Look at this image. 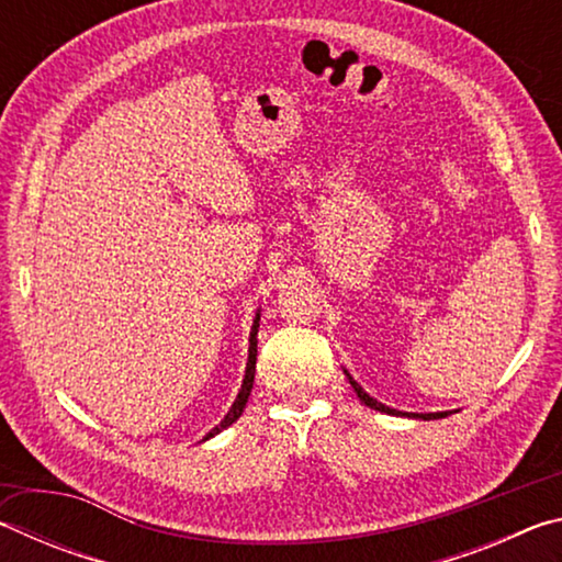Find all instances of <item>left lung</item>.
I'll return each mask as SVG.
<instances>
[{
	"mask_svg": "<svg viewBox=\"0 0 562 562\" xmlns=\"http://www.w3.org/2000/svg\"><path fill=\"white\" fill-rule=\"evenodd\" d=\"M349 376V374H347ZM349 384H351V389H355V392H357V396L361 398V402H364L367 406H372V408H376V412H384V414H392V416H398V412H396V408H389V406H384L382 402H376V398H372V396H369L367 392H364V389H361L357 382H355V379H351L349 376ZM406 416H412V414H406ZM416 418H424V422H429V418H443V416H449V412H436V414H414Z\"/></svg>",
	"mask_w": 562,
	"mask_h": 562,
	"instance_id": "obj_1",
	"label": "left lung"
}]
</instances>
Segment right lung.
Returning a JSON list of instances; mask_svg holds the SVG:
<instances>
[{
    "mask_svg": "<svg viewBox=\"0 0 562 562\" xmlns=\"http://www.w3.org/2000/svg\"><path fill=\"white\" fill-rule=\"evenodd\" d=\"M258 327H260V315L255 317V322H252V331H250V357H247V369H245V379H243L240 394H237L235 404L231 406V412H227V416L223 418L221 424L215 426V429H213L211 434L205 436V439H211V436H215L217 431H223L225 426H231L233 422H237V418H240V414H243V408H245V404H247V396H250L252 382H255V361H258Z\"/></svg>",
    "mask_w": 562,
    "mask_h": 562,
    "instance_id": "1",
    "label": "right lung"
}]
</instances>
